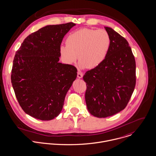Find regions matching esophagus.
Segmentation results:
<instances>
[{"label":"esophagus","mask_w":156,"mask_h":156,"mask_svg":"<svg viewBox=\"0 0 156 156\" xmlns=\"http://www.w3.org/2000/svg\"><path fill=\"white\" fill-rule=\"evenodd\" d=\"M77 76H78V78H81L83 76V73L81 71H78Z\"/></svg>","instance_id":"obj_1"}]
</instances>
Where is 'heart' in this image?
<instances>
[{
  "mask_svg": "<svg viewBox=\"0 0 156 156\" xmlns=\"http://www.w3.org/2000/svg\"><path fill=\"white\" fill-rule=\"evenodd\" d=\"M66 43L60 48L64 62L72 64L79 58L80 68L92 69L105 60L110 48V38L102 29L81 28L70 34Z\"/></svg>",
  "mask_w": 156,
  "mask_h": 156,
  "instance_id": "heart-1",
  "label": "heart"
}]
</instances>
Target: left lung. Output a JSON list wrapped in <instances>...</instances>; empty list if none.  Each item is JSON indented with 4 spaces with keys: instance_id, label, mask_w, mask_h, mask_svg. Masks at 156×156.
<instances>
[{
    "instance_id": "obj_1",
    "label": "left lung",
    "mask_w": 156,
    "mask_h": 156,
    "mask_svg": "<svg viewBox=\"0 0 156 156\" xmlns=\"http://www.w3.org/2000/svg\"><path fill=\"white\" fill-rule=\"evenodd\" d=\"M110 45L105 60L86 72V102L90 113L99 118L113 116L127 105L136 86V62L128 42L105 27Z\"/></svg>"
}]
</instances>
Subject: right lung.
<instances>
[{
	"label": "right lung",
	"instance_id": "add662e5",
	"mask_svg": "<svg viewBox=\"0 0 156 156\" xmlns=\"http://www.w3.org/2000/svg\"><path fill=\"white\" fill-rule=\"evenodd\" d=\"M75 25H48L29 35L16 51L11 80L23 110L49 121L62 110L66 94L77 75L76 68L59 62L64 35Z\"/></svg>",
	"mask_w": 156,
	"mask_h": 156
}]
</instances>
